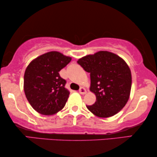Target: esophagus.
Listing matches in <instances>:
<instances>
[{
	"label": "esophagus",
	"instance_id": "34e87169",
	"mask_svg": "<svg viewBox=\"0 0 157 157\" xmlns=\"http://www.w3.org/2000/svg\"><path fill=\"white\" fill-rule=\"evenodd\" d=\"M78 92H79V94H85L86 93V90L83 87H81L78 90Z\"/></svg>",
	"mask_w": 157,
	"mask_h": 157
}]
</instances>
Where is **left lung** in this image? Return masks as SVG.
I'll use <instances>...</instances> for the list:
<instances>
[{
	"instance_id": "left-lung-1",
	"label": "left lung",
	"mask_w": 157,
	"mask_h": 157,
	"mask_svg": "<svg viewBox=\"0 0 157 157\" xmlns=\"http://www.w3.org/2000/svg\"><path fill=\"white\" fill-rule=\"evenodd\" d=\"M90 73V91L96 102L86 106L98 117L107 118L121 110L127 103L132 89V73L125 61L115 53L100 51L77 61Z\"/></svg>"
}]
</instances>
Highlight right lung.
<instances>
[{
    "label": "right lung",
    "mask_w": 157,
    "mask_h": 157,
    "mask_svg": "<svg viewBox=\"0 0 157 157\" xmlns=\"http://www.w3.org/2000/svg\"><path fill=\"white\" fill-rule=\"evenodd\" d=\"M71 58L58 51H50L33 59L24 74L23 89L29 104L43 115L61 111L69 96L66 81L59 75Z\"/></svg>",
    "instance_id": "right-lung-1"
}]
</instances>
